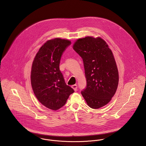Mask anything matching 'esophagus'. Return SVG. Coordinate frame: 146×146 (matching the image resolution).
<instances>
[{"instance_id":"34e87169","label":"esophagus","mask_w":146,"mask_h":146,"mask_svg":"<svg viewBox=\"0 0 146 146\" xmlns=\"http://www.w3.org/2000/svg\"><path fill=\"white\" fill-rule=\"evenodd\" d=\"M72 88L75 91H77V85H76V84L73 85V86H72Z\"/></svg>"}]
</instances>
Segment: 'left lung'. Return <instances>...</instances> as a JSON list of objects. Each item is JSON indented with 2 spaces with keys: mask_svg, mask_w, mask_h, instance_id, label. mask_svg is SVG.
Here are the masks:
<instances>
[{
  "mask_svg": "<svg viewBox=\"0 0 146 146\" xmlns=\"http://www.w3.org/2000/svg\"><path fill=\"white\" fill-rule=\"evenodd\" d=\"M73 48L84 64L87 86L81 95L92 109L106 105L114 95L119 80L111 50L103 39L92 36L77 39Z\"/></svg>",
  "mask_w": 146,
  "mask_h": 146,
  "instance_id": "1",
  "label": "left lung"
}]
</instances>
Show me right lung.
<instances>
[{"instance_id": "1", "label": "right lung", "mask_w": 146, "mask_h": 146, "mask_svg": "<svg viewBox=\"0 0 146 146\" xmlns=\"http://www.w3.org/2000/svg\"><path fill=\"white\" fill-rule=\"evenodd\" d=\"M71 44L66 39L49 40L40 47L32 63L31 80L37 100L52 110L63 107L74 91L67 86L59 70L62 54Z\"/></svg>"}]
</instances>
